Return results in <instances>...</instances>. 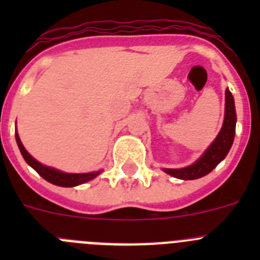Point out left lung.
Returning <instances> with one entry per match:
<instances>
[{
    "label": "left lung",
    "mask_w": 260,
    "mask_h": 260,
    "mask_svg": "<svg viewBox=\"0 0 260 260\" xmlns=\"http://www.w3.org/2000/svg\"><path fill=\"white\" fill-rule=\"evenodd\" d=\"M236 121H237V117H236L233 96H232L231 91L226 88L225 91L224 123H222L221 130L213 143L208 147V150L203 153V156L198 161L192 165L182 168V169H164L165 173L180 178V180H197V178H201L213 171V168H216V165L228 155L232 144H233L234 134H236Z\"/></svg>",
    "instance_id": "1"
}]
</instances>
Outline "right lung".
Wrapping results in <instances>:
<instances>
[{
  "instance_id": "1",
  "label": "right lung",
  "mask_w": 260,
  "mask_h": 260,
  "mask_svg": "<svg viewBox=\"0 0 260 260\" xmlns=\"http://www.w3.org/2000/svg\"><path fill=\"white\" fill-rule=\"evenodd\" d=\"M15 139H17L18 147H19L20 153L24 157L26 162L28 165H31L39 174H40L44 180H47L48 182L53 183V185L62 186V187H73V186H78L80 183H84L87 181H91L92 178H95L100 172H93V173H84V174H71V173H63V172L56 171L53 168H48L45 165L40 164L39 161H36L35 158L32 157L23 147L22 142L19 139V135L18 133H15Z\"/></svg>"
}]
</instances>
